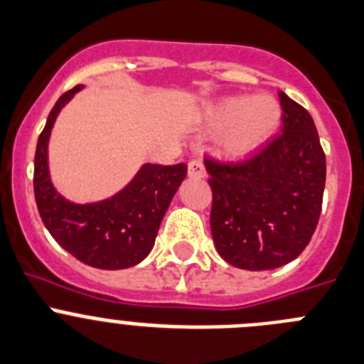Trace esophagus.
Instances as JSON below:
<instances>
[{"label": "esophagus", "mask_w": 364, "mask_h": 364, "mask_svg": "<svg viewBox=\"0 0 364 364\" xmlns=\"http://www.w3.org/2000/svg\"><path fill=\"white\" fill-rule=\"evenodd\" d=\"M188 176L194 179H201L206 176V170H205V163H203L201 158H196V159H190L188 161Z\"/></svg>", "instance_id": "1"}]
</instances>
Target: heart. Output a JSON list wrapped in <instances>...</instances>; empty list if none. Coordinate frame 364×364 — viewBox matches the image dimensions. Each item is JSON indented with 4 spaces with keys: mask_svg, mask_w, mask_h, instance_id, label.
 <instances>
[{
    "mask_svg": "<svg viewBox=\"0 0 364 364\" xmlns=\"http://www.w3.org/2000/svg\"><path fill=\"white\" fill-rule=\"evenodd\" d=\"M212 130H227L223 150L232 158H247L274 136L281 123V105L274 96L225 97L206 112Z\"/></svg>",
    "mask_w": 364,
    "mask_h": 364,
    "instance_id": "b5f03b06",
    "label": "heart"
}]
</instances>
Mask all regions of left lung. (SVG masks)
Returning a JSON list of instances; mask_svg holds the SVG:
<instances>
[{
  "mask_svg": "<svg viewBox=\"0 0 364 364\" xmlns=\"http://www.w3.org/2000/svg\"><path fill=\"white\" fill-rule=\"evenodd\" d=\"M283 132L252 158H205L212 188L210 228L223 259L243 270H272L306 248L317 227L326 159L314 119L279 92Z\"/></svg>",
  "mask_w": 364,
  "mask_h": 364,
  "instance_id": "1",
  "label": "left lung"
}]
</instances>
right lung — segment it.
<instances>
[{"mask_svg": "<svg viewBox=\"0 0 364 364\" xmlns=\"http://www.w3.org/2000/svg\"><path fill=\"white\" fill-rule=\"evenodd\" d=\"M81 85L65 92L50 110L38 137L34 158L36 205L52 237L76 259L101 270L141 263L150 254L170 201L186 176L185 163H146L112 198L77 205L58 194L48 174V137L54 121Z\"/></svg>", "mask_w": 364, "mask_h": 364, "instance_id": "obj_1", "label": "right lung"}]
</instances>
